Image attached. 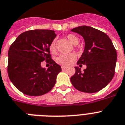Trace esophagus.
Segmentation results:
<instances>
[{
	"label": "esophagus",
	"instance_id": "obj_1",
	"mask_svg": "<svg viewBox=\"0 0 125 125\" xmlns=\"http://www.w3.org/2000/svg\"><path fill=\"white\" fill-rule=\"evenodd\" d=\"M66 68H67V67H66L65 66H62V70L65 69Z\"/></svg>",
	"mask_w": 125,
	"mask_h": 125
}]
</instances>
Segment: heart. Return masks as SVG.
<instances>
[{
    "label": "heart",
    "mask_w": 125,
    "mask_h": 125,
    "mask_svg": "<svg viewBox=\"0 0 125 125\" xmlns=\"http://www.w3.org/2000/svg\"><path fill=\"white\" fill-rule=\"evenodd\" d=\"M67 39L69 40L73 45H78L80 42V39L76 35L73 34H69L67 36ZM49 49L51 53L56 52V40H54L51 43L49 46ZM76 59V55L74 53L69 54H61L56 58V62L59 65L63 66H68L72 64Z\"/></svg>",
    "instance_id": "obj_1"
}]
</instances>
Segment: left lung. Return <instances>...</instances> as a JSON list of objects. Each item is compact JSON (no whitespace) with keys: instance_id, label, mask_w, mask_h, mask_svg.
I'll return each mask as SVG.
<instances>
[{"instance_id":"8db88e82","label":"left lung","mask_w":125,"mask_h":125,"mask_svg":"<svg viewBox=\"0 0 125 125\" xmlns=\"http://www.w3.org/2000/svg\"><path fill=\"white\" fill-rule=\"evenodd\" d=\"M71 31L82 35L85 49L75 67L76 73L71 78L73 85L79 91L87 93L98 92L106 87L115 74L117 52L110 38L105 33L87 26L75 27Z\"/></svg>"}]
</instances>
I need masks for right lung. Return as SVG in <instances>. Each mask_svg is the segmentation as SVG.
Wrapping results in <instances>:
<instances>
[{"instance_id": "right-lung-1", "label": "right lung", "mask_w": 125, "mask_h": 125, "mask_svg": "<svg viewBox=\"0 0 125 125\" xmlns=\"http://www.w3.org/2000/svg\"><path fill=\"white\" fill-rule=\"evenodd\" d=\"M56 36L52 30H30L20 34L10 46L8 76L16 88L24 94L42 96L55 85L62 69L51 58L49 46ZM43 61L51 64L47 70L41 67Z\"/></svg>"}]
</instances>
